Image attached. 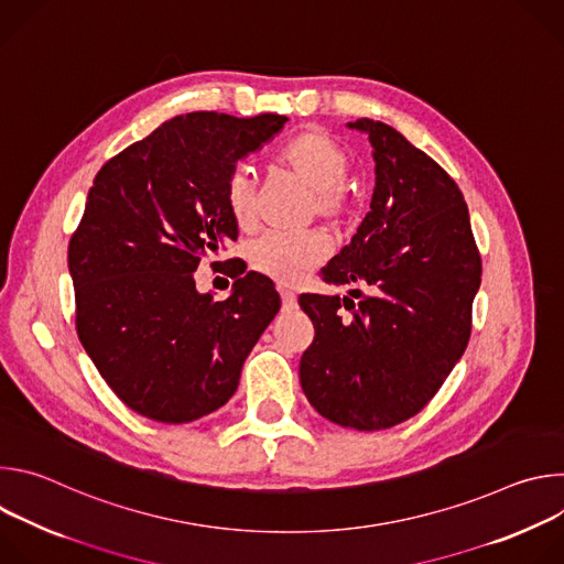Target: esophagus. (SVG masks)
<instances>
[{
    "label": "esophagus",
    "mask_w": 564,
    "mask_h": 564,
    "mask_svg": "<svg viewBox=\"0 0 564 564\" xmlns=\"http://www.w3.org/2000/svg\"><path fill=\"white\" fill-rule=\"evenodd\" d=\"M279 294H281V301H283V307H285V310L296 307V294H294L292 290H288V288H279Z\"/></svg>",
    "instance_id": "obj_1"
}]
</instances>
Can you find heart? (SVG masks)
<instances>
[{
    "label": "heart",
    "instance_id": "obj_1",
    "mask_svg": "<svg viewBox=\"0 0 564 564\" xmlns=\"http://www.w3.org/2000/svg\"><path fill=\"white\" fill-rule=\"evenodd\" d=\"M276 163L312 187V212L330 225H344L355 209V194L346 185L350 155L324 129H303L281 144ZM225 207L240 229L257 223V181L248 165H236L225 181ZM328 257V238L312 229L301 234L270 231L248 250L252 268L281 283L301 281Z\"/></svg>",
    "mask_w": 564,
    "mask_h": 564
}]
</instances>
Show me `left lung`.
I'll list each match as a JSON object with an SVG mask.
<instances>
[{
  "label": "left lung",
  "instance_id": "8db88e82",
  "mask_svg": "<svg viewBox=\"0 0 564 564\" xmlns=\"http://www.w3.org/2000/svg\"><path fill=\"white\" fill-rule=\"evenodd\" d=\"M350 127L370 140L375 192L321 274L361 290L299 296L314 324L299 377L318 415L381 431L417 415L464 355L481 259L464 196L435 160L383 122Z\"/></svg>",
  "mask_w": 564,
  "mask_h": 564
}]
</instances>
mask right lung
Masks as SVG:
<instances>
[{
    "label": "right lung",
    "instance_id": "right-lung-1",
    "mask_svg": "<svg viewBox=\"0 0 564 564\" xmlns=\"http://www.w3.org/2000/svg\"><path fill=\"white\" fill-rule=\"evenodd\" d=\"M285 120L176 116L107 160L89 189L68 240L75 328L109 388L142 417L185 424L220 409L281 307L259 272L223 301L200 294L194 272L238 238L225 207L229 172ZM225 265L246 272L240 259Z\"/></svg>",
    "mask_w": 564,
    "mask_h": 564
}]
</instances>
